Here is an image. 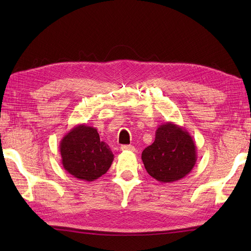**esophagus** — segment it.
Here are the masks:
<instances>
[{"label": "esophagus", "mask_w": 251, "mask_h": 251, "mask_svg": "<svg viewBox=\"0 0 251 251\" xmlns=\"http://www.w3.org/2000/svg\"><path fill=\"white\" fill-rule=\"evenodd\" d=\"M121 150L123 151H134L135 148L132 144H125V146H121Z\"/></svg>", "instance_id": "1"}]
</instances>
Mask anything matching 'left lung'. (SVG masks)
Wrapping results in <instances>:
<instances>
[{"label":"left lung","mask_w":251,"mask_h":251,"mask_svg":"<svg viewBox=\"0 0 251 251\" xmlns=\"http://www.w3.org/2000/svg\"><path fill=\"white\" fill-rule=\"evenodd\" d=\"M141 159L150 176L171 183L184 178L194 169L196 144L183 126L169 121L158 126L155 141L143 150Z\"/></svg>","instance_id":"left-lung-1"}]
</instances>
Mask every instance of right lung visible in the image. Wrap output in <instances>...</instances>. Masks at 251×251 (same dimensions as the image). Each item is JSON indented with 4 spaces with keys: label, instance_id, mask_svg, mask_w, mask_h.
Wrapping results in <instances>:
<instances>
[{
    "label": "right lung",
    "instance_id": "1",
    "mask_svg": "<svg viewBox=\"0 0 251 251\" xmlns=\"http://www.w3.org/2000/svg\"><path fill=\"white\" fill-rule=\"evenodd\" d=\"M64 169L73 177L94 181L107 173L114 155L93 126L77 125L68 132L59 143Z\"/></svg>",
    "mask_w": 251,
    "mask_h": 251
}]
</instances>
